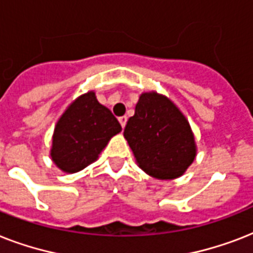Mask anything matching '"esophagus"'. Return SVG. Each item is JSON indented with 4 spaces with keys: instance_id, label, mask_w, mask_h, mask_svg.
<instances>
[{
    "instance_id": "1",
    "label": "esophagus",
    "mask_w": 253,
    "mask_h": 253,
    "mask_svg": "<svg viewBox=\"0 0 253 253\" xmlns=\"http://www.w3.org/2000/svg\"><path fill=\"white\" fill-rule=\"evenodd\" d=\"M118 121H119V123H121V126H122L123 128H125V126H126V123H127V117H126V115H123V117H119Z\"/></svg>"
}]
</instances>
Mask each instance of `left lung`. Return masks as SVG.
Wrapping results in <instances>:
<instances>
[{
  "mask_svg": "<svg viewBox=\"0 0 253 253\" xmlns=\"http://www.w3.org/2000/svg\"><path fill=\"white\" fill-rule=\"evenodd\" d=\"M123 135L139 168L158 180L181 177L197 156L186 117L168 97L155 90L140 94Z\"/></svg>",
  "mask_w": 253,
  "mask_h": 253,
  "instance_id": "1",
  "label": "left lung"
}]
</instances>
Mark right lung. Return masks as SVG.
Returning a JSON list of instances; mask_svg holds the SVG:
<instances>
[{"instance_id": "1", "label": "right lung", "mask_w": 253, "mask_h": 253, "mask_svg": "<svg viewBox=\"0 0 253 253\" xmlns=\"http://www.w3.org/2000/svg\"><path fill=\"white\" fill-rule=\"evenodd\" d=\"M122 127L93 90L77 97L57 121L49 151L53 164L65 173L80 172L94 163Z\"/></svg>"}]
</instances>
